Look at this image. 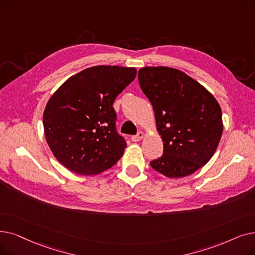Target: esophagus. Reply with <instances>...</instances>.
<instances>
[{
    "label": "esophagus",
    "mask_w": 255,
    "mask_h": 255,
    "mask_svg": "<svg viewBox=\"0 0 255 255\" xmlns=\"http://www.w3.org/2000/svg\"><path fill=\"white\" fill-rule=\"evenodd\" d=\"M142 137H143V132L139 131L136 135L131 136V140H132V141H138V140H140Z\"/></svg>",
    "instance_id": "34e87169"
}]
</instances>
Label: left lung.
<instances>
[{"label":"left lung","instance_id":"8db88e82","mask_svg":"<svg viewBox=\"0 0 255 255\" xmlns=\"http://www.w3.org/2000/svg\"><path fill=\"white\" fill-rule=\"evenodd\" d=\"M138 82L154 110L163 154L151 167L169 178L189 176L212 158L222 136V110L214 96L185 73L146 66Z\"/></svg>","mask_w":255,"mask_h":255}]
</instances>
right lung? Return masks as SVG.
<instances>
[{
    "label": "right lung",
    "instance_id": "add662e5",
    "mask_svg": "<svg viewBox=\"0 0 255 255\" xmlns=\"http://www.w3.org/2000/svg\"><path fill=\"white\" fill-rule=\"evenodd\" d=\"M136 70L97 65L72 76L54 93L43 113V129L54 156L66 169L96 175L112 168L127 143L116 128V98Z\"/></svg>",
    "mask_w": 255,
    "mask_h": 255
}]
</instances>
